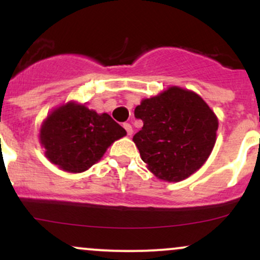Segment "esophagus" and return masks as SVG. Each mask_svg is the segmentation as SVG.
<instances>
[{
    "instance_id": "obj_1",
    "label": "esophagus",
    "mask_w": 260,
    "mask_h": 260,
    "mask_svg": "<svg viewBox=\"0 0 260 260\" xmlns=\"http://www.w3.org/2000/svg\"><path fill=\"white\" fill-rule=\"evenodd\" d=\"M123 127H124V129H126L127 131V134H128V136H132V134H133V128H132V126H131V124L129 123H124L123 124Z\"/></svg>"
}]
</instances>
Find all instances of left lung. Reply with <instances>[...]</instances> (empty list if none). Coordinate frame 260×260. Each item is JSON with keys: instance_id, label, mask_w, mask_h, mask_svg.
I'll use <instances>...</instances> for the list:
<instances>
[{"instance_id": "8db88e82", "label": "left lung", "mask_w": 260, "mask_h": 260, "mask_svg": "<svg viewBox=\"0 0 260 260\" xmlns=\"http://www.w3.org/2000/svg\"><path fill=\"white\" fill-rule=\"evenodd\" d=\"M143 127L133 142L149 171L159 180L180 182L198 171L216 142V115L198 94L180 86L149 99L134 110Z\"/></svg>"}]
</instances>
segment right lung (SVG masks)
Here are the masks:
<instances>
[{
    "mask_svg": "<svg viewBox=\"0 0 260 260\" xmlns=\"http://www.w3.org/2000/svg\"><path fill=\"white\" fill-rule=\"evenodd\" d=\"M126 134L109 113H98L85 104L68 101L47 115L39 140L50 162L66 172L80 174L98 162L107 148Z\"/></svg>",
    "mask_w": 260,
    "mask_h": 260,
    "instance_id": "add662e5",
    "label": "right lung"
}]
</instances>
